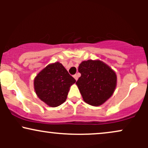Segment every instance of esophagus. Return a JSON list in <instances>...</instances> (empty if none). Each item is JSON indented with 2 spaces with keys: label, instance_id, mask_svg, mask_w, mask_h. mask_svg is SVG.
Here are the masks:
<instances>
[{
  "label": "esophagus",
  "instance_id": "obj_1",
  "mask_svg": "<svg viewBox=\"0 0 148 148\" xmlns=\"http://www.w3.org/2000/svg\"><path fill=\"white\" fill-rule=\"evenodd\" d=\"M74 78L76 79V81H77L78 79H79V74H74Z\"/></svg>",
  "mask_w": 148,
  "mask_h": 148
}]
</instances>
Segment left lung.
I'll list each match as a JSON object with an SVG mask.
<instances>
[{
  "instance_id": "left-lung-1",
  "label": "left lung",
  "mask_w": 148,
  "mask_h": 148,
  "mask_svg": "<svg viewBox=\"0 0 148 148\" xmlns=\"http://www.w3.org/2000/svg\"><path fill=\"white\" fill-rule=\"evenodd\" d=\"M79 72L81 76L76 84L86 103L100 106L111 97L116 87L117 76L107 64L100 60L83 61Z\"/></svg>"
}]
</instances>
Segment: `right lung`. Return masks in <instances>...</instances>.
Instances as JSON below:
<instances>
[{
  "label": "right lung",
  "instance_id": "obj_1",
  "mask_svg": "<svg viewBox=\"0 0 148 148\" xmlns=\"http://www.w3.org/2000/svg\"><path fill=\"white\" fill-rule=\"evenodd\" d=\"M76 80L57 62L49 64L37 74L34 80L37 95L49 106H60L67 99L69 88Z\"/></svg>",
  "mask_w": 148,
  "mask_h": 148
}]
</instances>
